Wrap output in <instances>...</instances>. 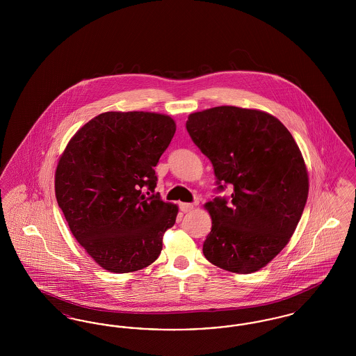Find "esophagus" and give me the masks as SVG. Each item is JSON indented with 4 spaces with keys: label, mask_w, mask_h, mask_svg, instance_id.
<instances>
[{
    "label": "esophagus",
    "mask_w": 356,
    "mask_h": 356,
    "mask_svg": "<svg viewBox=\"0 0 356 356\" xmlns=\"http://www.w3.org/2000/svg\"><path fill=\"white\" fill-rule=\"evenodd\" d=\"M180 209H181L184 213L189 212V211L193 209V204L181 203L180 204Z\"/></svg>",
    "instance_id": "34e87169"
}]
</instances>
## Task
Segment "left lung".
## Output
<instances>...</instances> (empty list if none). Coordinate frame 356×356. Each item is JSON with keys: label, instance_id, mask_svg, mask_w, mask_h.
I'll use <instances>...</instances> for the list:
<instances>
[{"label": "left lung", "instance_id": "obj_1", "mask_svg": "<svg viewBox=\"0 0 356 356\" xmlns=\"http://www.w3.org/2000/svg\"><path fill=\"white\" fill-rule=\"evenodd\" d=\"M186 125L219 189L234 186L229 202L204 204L212 219L205 259L235 273L261 270L287 245L307 203L308 170L295 138L270 113L229 105L191 113Z\"/></svg>", "mask_w": 356, "mask_h": 356}]
</instances>
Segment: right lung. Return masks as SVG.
Wrapping results in <instances>:
<instances>
[{
	"label": "right lung",
	"mask_w": 356,
	"mask_h": 356,
	"mask_svg": "<svg viewBox=\"0 0 356 356\" xmlns=\"http://www.w3.org/2000/svg\"><path fill=\"white\" fill-rule=\"evenodd\" d=\"M176 122L154 112H104L83 125L61 153L54 191L69 229L102 268L127 273L151 266L179 207L147 197L154 167ZM149 195V192H148Z\"/></svg>",
	"instance_id": "right-lung-1"
}]
</instances>
